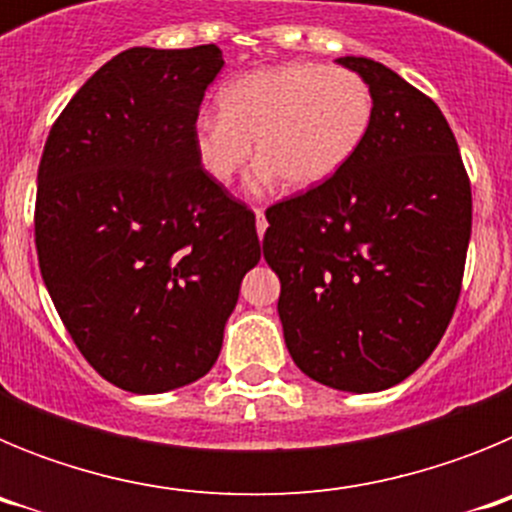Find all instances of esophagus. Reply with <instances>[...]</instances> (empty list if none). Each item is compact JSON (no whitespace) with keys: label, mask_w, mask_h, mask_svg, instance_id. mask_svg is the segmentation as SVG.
<instances>
[{"label":"esophagus","mask_w":512,"mask_h":512,"mask_svg":"<svg viewBox=\"0 0 512 512\" xmlns=\"http://www.w3.org/2000/svg\"><path fill=\"white\" fill-rule=\"evenodd\" d=\"M256 230H259V238H264V233H266L264 210H256Z\"/></svg>","instance_id":"1"}]
</instances>
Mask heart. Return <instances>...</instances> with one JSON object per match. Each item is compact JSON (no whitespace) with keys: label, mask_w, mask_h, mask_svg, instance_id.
I'll return each mask as SVG.
<instances>
[{"label":"heart","mask_w":512,"mask_h":512,"mask_svg":"<svg viewBox=\"0 0 512 512\" xmlns=\"http://www.w3.org/2000/svg\"><path fill=\"white\" fill-rule=\"evenodd\" d=\"M217 110L192 125L194 156L212 182H233L253 140L259 161L248 189L264 194L287 182L305 192L346 169L369 133L374 99L354 71L297 61L230 79L217 92Z\"/></svg>","instance_id":"b5f03b06"}]
</instances>
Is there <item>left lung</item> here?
I'll return each instance as SVG.
<instances>
[{"instance_id":"8db88e82","label":"left lung","mask_w":512,"mask_h":512,"mask_svg":"<svg viewBox=\"0 0 512 512\" xmlns=\"http://www.w3.org/2000/svg\"><path fill=\"white\" fill-rule=\"evenodd\" d=\"M374 115L346 169L266 210L289 356L343 392L395 387L431 356L459 300L472 189L449 122L384 63L338 58Z\"/></svg>"}]
</instances>
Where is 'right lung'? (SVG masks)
<instances>
[{
    "mask_svg": "<svg viewBox=\"0 0 512 512\" xmlns=\"http://www.w3.org/2000/svg\"><path fill=\"white\" fill-rule=\"evenodd\" d=\"M223 66L217 45L117 53L66 104L40 158L35 246L48 295L84 359L135 395L210 372L261 259L256 215L192 148Z\"/></svg>",
    "mask_w": 512,
    "mask_h": 512,
    "instance_id": "right-lung-1",
    "label": "right lung"
}]
</instances>
